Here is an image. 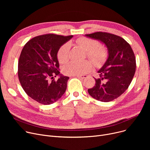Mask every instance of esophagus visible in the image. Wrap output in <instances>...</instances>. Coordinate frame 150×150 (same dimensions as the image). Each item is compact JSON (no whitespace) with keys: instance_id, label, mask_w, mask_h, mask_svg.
<instances>
[{"instance_id":"obj_1","label":"esophagus","mask_w":150,"mask_h":150,"mask_svg":"<svg viewBox=\"0 0 150 150\" xmlns=\"http://www.w3.org/2000/svg\"><path fill=\"white\" fill-rule=\"evenodd\" d=\"M76 76L78 78H80V79H85V78L88 77V75H78V76Z\"/></svg>"}]
</instances>
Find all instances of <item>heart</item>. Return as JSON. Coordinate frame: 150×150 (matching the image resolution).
Wrapping results in <instances>:
<instances>
[{"mask_svg":"<svg viewBox=\"0 0 150 150\" xmlns=\"http://www.w3.org/2000/svg\"><path fill=\"white\" fill-rule=\"evenodd\" d=\"M76 43L86 52L88 57L96 65L100 66L105 62L107 58L106 50L102 47H98V41L88 38H80L76 40ZM70 44L66 42L63 44L58 50L57 57L59 62L65 63L69 58ZM93 65L91 61H86L82 62H70L63 67V72L70 76L82 75L89 72L92 69Z\"/></svg>","mask_w":150,"mask_h":150,"instance_id":"1","label":"heart"}]
</instances>
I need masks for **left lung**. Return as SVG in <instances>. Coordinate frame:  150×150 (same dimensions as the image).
<instances>
[{
    "label": "left lung",
    "mask_w": 150,
    "mask_h": 150,
    "mask_svg": "<svg viewBox=\"0 0 150 150\" xmlns=\"http://www.w3.org/2000/svg\"><path fill=\"white\" fill-rule=\"evenodd\" d=\"M84 36L100 41L108 50L107 59L97 72L100 77L95 78V86L88 91L98 101H112L124 93L132 81L136 67L134 53L130 45L119 36L105 32Z\"/></svg>",
    "instance_id": "obj_1"
}]
</instances>
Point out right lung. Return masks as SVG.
Returning a JSON list of instances; mask_svg holds the SVG:
<instances>
[{
  "mask_svg": "<svg viewBox=\"0 0 150 150\" xmlns=\"http://www.w3.org/2000/svg\"><path fill=\"white\" fill-rule=\"evenodd\" d=\"M72 35L54 34L38 36L28 41L21 53L18 76L23 89L38 103L50 105L66 92L69 76L61 74L57 54L60 47ZM58 75L57 81L50 80Z\"/></svg>",
  "mask_w": 150,
  "mask_h": 150,
  "instance_id": "add662e5",
  "label": "right lung"
}]
</instances>
